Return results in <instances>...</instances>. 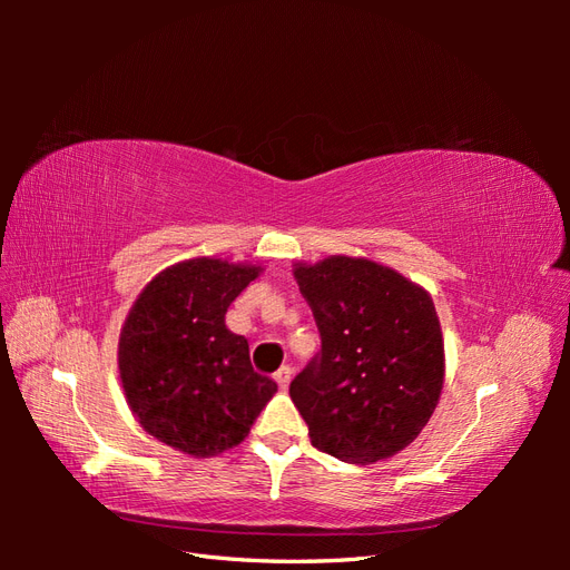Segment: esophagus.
Wrapping results in <instances>:
<instances>
[{
    "label": "esophagus",
    "instance_id": "esophagus-1",
    "mask_svg": "<svg viewBox=\"0 0 570 570\" xmlns=\"http://www.w3.org/2000/svg\"><path fill=\"white\" fill-rule=\"evenodd\" d=\"M273 377H275V383H278L281 390H287V385H289V381H292V368H289V366H283V368L275 371Z\"/></svg>",
    "mask_w": 570,
    "mask_h": 570
}]
</instances>
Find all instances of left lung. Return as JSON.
<instances>
[{
    "mask_svg": "<svg viewBox=\"0 0 570 570\" xmlns=\"http://www.w3.org/2000/svg\"><path fill=\"white\" fill-rule=\"evenodd\" d=\"M321 352L289 383L316 450L373 463L419 438L440 400L444 347L433 299L368 258L297 266Z\"/></svg>",
    "mask_w": 570,
    "mask_h": 570,
    "instance_id": "8db88e82",
    "label": "left lung"
}]
</instances>
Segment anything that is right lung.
Wrapping results in <instances>:
<instances>
[{"mask_svg": "<svg viewBox=\"0 0 570 570\" xmlns=\"http://www.w3.org/2000/svg\"><path fill=\"white\" fill-rule=\"evenodd\" d=\"M256 266L193 258L159 273L132 304L118 342L126 400L159 442L214 456L243 442L278 390L256 373L226 312Z\"/></svg>", "mask_w": 570, "mask_h": 570, "instance_id": "add662e5", "label": "right lung"}]
</instances>
